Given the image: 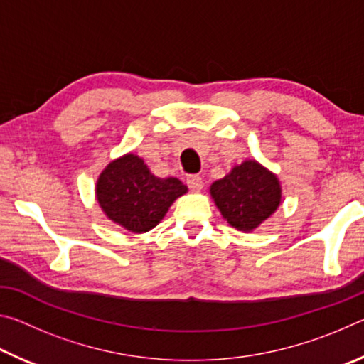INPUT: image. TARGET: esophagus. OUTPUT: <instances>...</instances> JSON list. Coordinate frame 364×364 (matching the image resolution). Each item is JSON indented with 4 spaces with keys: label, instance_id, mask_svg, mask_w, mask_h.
I'll list each match as a JSON object with an SVG mask.
<instances>
[{
    "label": "esophagus",
    "instance_id": "obj_1",
    "mask_svg": "<svg viewBox=\"0 0 364 364\" xmlns=\"http://www.w3.org/2000/svg\"><path fill=\"white\" fill-rule=\"evenodd\" d=\"M188 188L193 191V193H199V191H202V188H204V180L199 175H191L188 176Z\"/></svg>",
    "mask_w": 364,
    "mask_h": 364
}]
</instances>
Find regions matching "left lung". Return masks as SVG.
<instances>
[{
  "label": "left lung",
  "mask_w": 364,
  "mask_h": 364,
  "mask_svg": "<svg viewBox=\"0 0 364 364\" xmlns=\"http://www.w3.org/2000/svg\"><path fill=\"white\" fill-rule=\"evenodd\" d=\"M210 196L228 225L252 232L278 210L282 188L273 171L255 159H247L213 181Z\"/></svg>",
  "instance_id": "obj_1"
}]
</instances>
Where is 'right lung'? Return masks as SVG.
Segmentation results:
<instances>
[{"label": "right lung", "mask_w": 364, "mask_h": 364, "mask_svg": "<svg viewBox=\"0 0 364 364\" xmlns=\"http://www.w3.org/2000/svg\"><path fill=\"white\" fill-rule=\"evenodd\" d=\"M96 200L104 215L123 230L143 234L156 228L171 204L188 193L178 178L152 175L133 152L112 160L96 183Z\"/></svg>", "instance_id": "1"}]
</instances>
